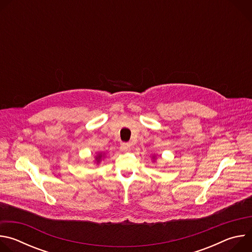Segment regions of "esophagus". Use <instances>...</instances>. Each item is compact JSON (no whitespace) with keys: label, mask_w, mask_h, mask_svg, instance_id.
<instances>
[{"label":"esophagus","mask_w":252,"mask_h":252,"mask_svg":"<svg viewBox=\"0 0 252 252\" xmlns=\"http://www.w3.org/2000/svg\"><path fill=\"white\" fill-rule=\"evenodd\" d=\"M121 149L123 150V151H129L130 150V145L129 143H127V142H123L122 145H121Z\"/></svg>","instance_id":"esophagus-1"}]
</instances>
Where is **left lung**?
Segmentation results:
<instances>
[{
  "label": "left lung",
  "instance_id": "8db88e82",
  "mask_svg": "<svg viewBox=\"0 0 252 252\" xmlns=\"http://www.w3.org/2000/svg\"><path fill=\"white\" fill-rule=\"evenodd\" d=\"M156 158H157V157H156V156H153V158H153V160H154V161H155V159H156Z\"/></svg>",
  "mask_w": 252,
  "mask_h": 252
}]
</instances>
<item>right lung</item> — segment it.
Here are the masks:
<instances>
[{
  "label": "right lung",
  "instance_id": "add662e5",
  "mask_svg": "<svg viewBox=\"0 0 252 252\" xmlns=\"http://www.w3.org/2000/svg\"><path fill=\"white\" fill-rule=\"evenodd\" d=\"M105 157V154L104 153H97L96 156L94 157V163L95 164H99L101 159H103Z\"/></svg>",
  "mask_w": 252,
  "mask_h": 252
}]
</instances>
